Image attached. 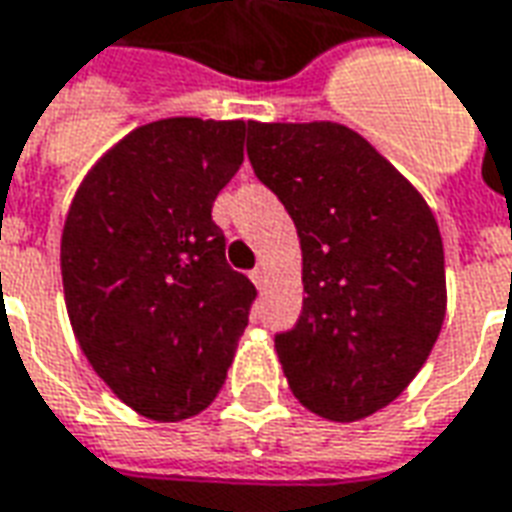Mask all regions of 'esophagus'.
Wrapping results in <instances>:
<instances>
[{
    "label": "esophagus",
    "instance_id": "34e87169",
    "mask_svg": "<svg viewBox=\"0 0 512 512\" xmlns=\"http://www.w3.org/2000/svg\"><path fill=\"white\" fill-rule=\"evenodd\" d=\"M249 277H252V282H255L257 288H266L268 274H266V268H263V266H257L255 271H252V274H249Z\"/></svg>",
    "mask_w": 512,
    "mask_h": 512
}]
</instances>
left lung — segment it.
I'll use <instances>...</instances> for the list:
<instances>
[{
    "mask_svg": "<svg viewBox=\"0 0 512 512\" xmlns=\"http://www.w3.org/2000/svg\"><path fill=\"white\" fill-rule=\"evenodd\" d=\"M246 155L302 244V316L274 338L282 371L310 413L360 421L405 391L438 341V221L363 135L335 121H255Z\"/></svg>",
    "mask_w": 512,
    "mask_h": 512,
    "instance_id": "8db88e82",
    "label": "left lung"
}]
</instances>
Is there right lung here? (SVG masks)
I'll list each match as a JSON object with an SVG mask.
<instances>
[{
	"mask_svg": "<svg viewBox=\"0 0 512 512\" xmlns=\"http://www.w3.org/2000/svg\"><path fill=\"white\" fill-rule=\"evenodd\" d=\"M252 121L160 119L80 182L60 238L71 330L110 391L152 421L202 413L227 380L255 285L232 271L213 202Z\"/></svg>",
	"mask_w": 512,
	"mask_h": 512,
	"instance_id": "obj_1",
	"label": "right lung"
}]
</instances>
